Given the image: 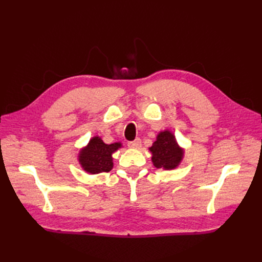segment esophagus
I'll use <instances>...</instances> for the list:
<instances>
[{
    "label": "esophagus",
    "mask_w": 262,
    "mask_h": 262,
    "mask_svg": "<svg viewBox=\"0 0 262 262\" xmlns=\"http://www.w3.org/2000/svg\"><path fill=\"white\" fill-rule=\"evenodd\" d=\"M141 140L140 139H136L134 141H131L128 143V146L131 148H140L141 147Z\"/></svg>",
    "instance_id": "esophagus-1"
}]
</instances>
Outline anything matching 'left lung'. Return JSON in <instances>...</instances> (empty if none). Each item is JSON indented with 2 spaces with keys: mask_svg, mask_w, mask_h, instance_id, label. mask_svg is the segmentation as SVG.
<instances>
[{
  "mask_svg": "<svg viewBox=\"0 0 262 262\" xmlns=\"http://www.w3.org/2000/svg\"><path fill=\"white\" fill-rule=\"evenodd\" d=\"M152 153V162L156 168L175 169L184 157V148H181L173 134L169 130L158 133L156 141L149 147Z\"/></svg>",
  "mask_w": 262,
  "mask_h": 262,
  "instance_id": "left-lung-1",
  "label": "left lung"
}]
</instances>
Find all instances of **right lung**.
Masks as SVG:
<instances>
[{
    "label": "right lung",
    "mask_w": 262,
    "mask_h": 262,
    "mask_svg": "<svg viewBox=\"0 0 262 262\" xmlns=\"http://www.w3.org/2000/svg\"><path fill=\"white\" fill-rule=\"evenodd\" d=\"M121 146L120 142L106 144L99 137H94L90 140L89 144L80 150L78 162L89 173L108 172L114 167L113 153Z\"/></svg>",
    "instance_id": "right-lung-1"
}]
</instances>
